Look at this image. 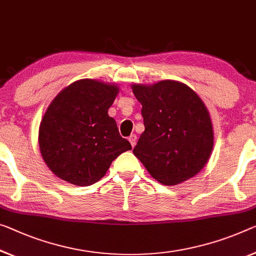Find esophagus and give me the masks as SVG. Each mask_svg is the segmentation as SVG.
<instances>
[{
    "instance_id": "1",
    "label": "esophagus",
    "mask_w": 256,
    "mask_h": 256,
    "mask_svg": "<svg viewBox=\"0 0 256 256\" xmlns=\"http://www.w3.org/2000/svg\"><path fill=\"white\" fill-rule=\"evenodd\" d=\"M129 142H130V144H132V146L134 148L136 145V142H137V136L135 135V134H132V135H130L129 136Z\"/></svg>"
}]
</instances>
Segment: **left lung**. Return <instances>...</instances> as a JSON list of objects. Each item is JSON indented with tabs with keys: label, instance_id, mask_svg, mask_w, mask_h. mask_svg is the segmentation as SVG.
I'll return each mask as SVG.
<instances>
[{
	"label": "left lung",
	"instance_id": "1",
	"mask_svg": "<svg viewBox=\"0 0 256 256\" xmlns=\"http://www.w3.org/2000/svg\"><path fill=\"white\" fill-rule=\"evenodd\" d=\"M142 104L145 130L134 154L152 178L176 186L202 170L213 150L210 113L188 86L164 80L153 86L134 84Z\"/></svg>",
	"mask_w": 256,
	"mask_h": 256
}]
</instances>
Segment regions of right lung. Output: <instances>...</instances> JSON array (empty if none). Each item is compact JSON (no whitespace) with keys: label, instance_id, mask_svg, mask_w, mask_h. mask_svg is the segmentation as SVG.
<instances>
[{"label":"right lung","instance_id":"right-lung-1","mask_svg":"<svg viewBox=\"0 0 256 256\" xmlns=\"http://www.w3.org/2000/svg\"><path fill=\"white\" fill-rule=\"evenodd\" d=\"M118 92L116 86L84 78L62 90L49 105L38 144L54 175L74 186H92L106 174L113 160L132 150L108 114Z\"/></svg>","mask_w":256,"mask_h":256}]
</instances>
